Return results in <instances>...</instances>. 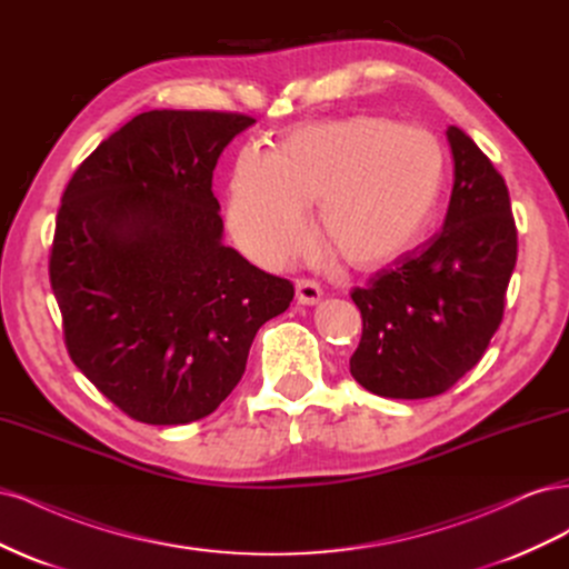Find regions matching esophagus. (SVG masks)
Listing matches in <instances>:
<instances>
[{"mask_svg":"<svg viewBox=\"0 0 569 569\" xmlns=\"http://www.w3.org/2000/svg\"><path fill=\"white\" fill-rule=\"evenodd\" d=\"M320 297H322V289H320L318 282H313V280H297V299H299V303L313 306V303L320 301Z\"/></svg>","mask_w":569,"mask_h":569,"instance_id":"obj_1","label":"esophagus"}]
</instances>
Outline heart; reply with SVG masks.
<instances>
[{
    "label": "heart",
    "mask_w": 569,
    "mask_h": 569,
    "mask_svg": "<svg viewBox=\"0 0 569 569\" xmlns=\"http://www.w3.org/2000/svg\"><path fill=\"white\" fill-rule=\"evenodd\" d=\"M443 153L435 134L377 116L327 120L289 132L278 153H239L228 216L242 249L280 266L308 242L318 203L322 242L343 263L377 268L410 247L435 209Z\"/></svg>",
    "instance_id": "heart-1"
}]
</instances>
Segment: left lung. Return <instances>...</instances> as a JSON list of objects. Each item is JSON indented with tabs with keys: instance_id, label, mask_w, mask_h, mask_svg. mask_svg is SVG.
Returning a JSON list of instances; mask_svg holds the SVG:
<instances>
[{
	"instance_id": "obj_1",
	"label": "left lung",
	"mask_w": 569,
	"mask_h": 569,
	"mask_svg": "<svg viewBox=\"0 0 569 569\" xmlns=\"http://www.w3.org/2000/svg\"><path fill=\"white\" fill-rule=\"evenodd\" d=\"M446 137L456 180L443 228L351 289L363 318L351 375L387 399L443 393L479 363L518 261L506 180L460 128Z\"/></svg>"
}]
</instances>
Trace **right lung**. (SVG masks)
<instances>
[{"instance_id": "add662e5", "label": "right lung", "mask_w": 569, "mask_h": 569, "mask_svg": "<svg viewBox=\"0 0 569 569\" xmlns=\"http://www.w3.org/2000/svg\"><path fill=\"white\" fill-rule=\"evenodd\" d=\"M256 120L147 111L68 180L49 282L68 356L137 422L187 425L242 380L258 327L295 284L220 242L218 157Z\"/></svg>"}]
</instances>
